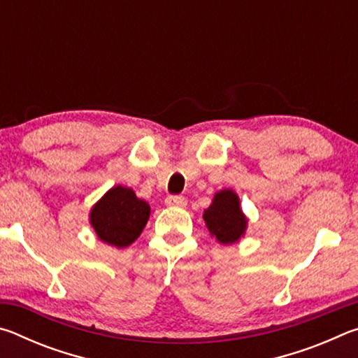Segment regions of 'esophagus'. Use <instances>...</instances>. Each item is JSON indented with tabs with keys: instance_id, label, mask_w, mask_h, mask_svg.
I'll use <instances>...</instances> for the list:
<instances>
[{
	"instance_id": "obj_1",
	"label": "esophagus",
	"mask_w": 358,
	"mask_h": 358,
	"mask_svg": "<svg viewBox=\"0 0 358 358\" xmlns=\"http://www.w3.org/2000/svg\"><path fill=\"white\" fill-rule=\"evenodd\" d=\"M186 203L187 201L183 196H169L166 199V205H169V207H185Z\"/></svg>"
}]
</instances>
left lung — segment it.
Masks as SVG:
<instances>
[{
  "label": "left lung",
  "instance_id": "left-lung-1",
  "mask_svg": "<svg viewBox=\"0 0 358 358\" xmlns=\"http://www.w3.org/2000/svg\"><path fill=\"white\" fill-rule=\"evenodd\" d=\"M203 220L207 222L210 234L222 245H232L238 241L246 230L248 220L241 213L238 196L234 191H220L213 203L205 210Z\"/></svg>",
  "mask_w": 358,
  "mask_h": 358
}]
</instances>
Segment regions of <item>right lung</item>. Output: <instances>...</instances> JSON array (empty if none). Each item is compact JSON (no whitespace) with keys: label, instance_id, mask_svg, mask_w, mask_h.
<instances>
[{"label":"right lung","instance_id":"right-lung-1","mask_svg":"<svg viewBox=\"0 0 358 358\" xmlns=\"http://www.w3.org/2000/svg\"><path fill=\"white\" fill-rule=\"evenodd\" d=\"M150 217V205L129 187L115 186L94 205L90 215L99 240L117 248L137 240Z\"/></svg>","mask_w":358,"mask_h":358}]
</instances>
